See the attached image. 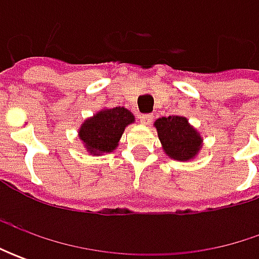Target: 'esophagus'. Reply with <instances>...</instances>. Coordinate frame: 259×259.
I'll list each match as a JSON object with an SVG mask.
<instances>
[{
	"label": "esophagus",
	"instance_id": "esophagus-1",
	"mask_svg": "<svg viewBox=\"0 0 259 259\" xmlns=\"http://www.w3.org/2000/svg\"><path fill=\"white\" fill-rule=\"evenodd\" d=\"M153 114H141L140 115V121L143 122L144 125H150L153 122Z\"/></svg>",
	"mask_w": 259,
	"mask_h": 259
}]
</instances>
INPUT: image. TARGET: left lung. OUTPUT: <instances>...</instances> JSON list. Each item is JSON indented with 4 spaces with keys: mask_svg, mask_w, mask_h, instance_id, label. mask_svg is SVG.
I'll use <instances>...</instances> for the list:
<instances>
[{
    "mask_svg": "<svg viewBox=\"0 0 259 259\" xmlns=\"http://www.w3.org/2000/svg\"><path fill=\"white\" fill-rule=\"evenodd\" d=\"M158 138L164 151L174 160H190L197 154L202 138L194 131L183 116L171 115L168 118H158L155 121Z\"/></svg>",
    "mask_w": 259,
    "mask_h": 259,
    "instance_id": "obj_1",
    "label": "left lung"
}]
</instances>
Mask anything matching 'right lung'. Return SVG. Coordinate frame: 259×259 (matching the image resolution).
I'll return each instance as SVG.
<instances>
[{
    "label": "right lung",
    "mask_w": 259,
    "mask_h": 259,
    "mask_svg": "<svg viewBox=\"0 0 259 259\" xmlns=\"http://www.w3.org/2000/svg\"><path fill=\"white\" fill-rule=\"evenodd\" d=\"M134 121V115L128 109L116 106L96 114L83 122L79 135L86 148L92 153H109L118 145L125 126Z\"/></svg>",
    "instance_id": "right-lung-1"
}]
</instances>
